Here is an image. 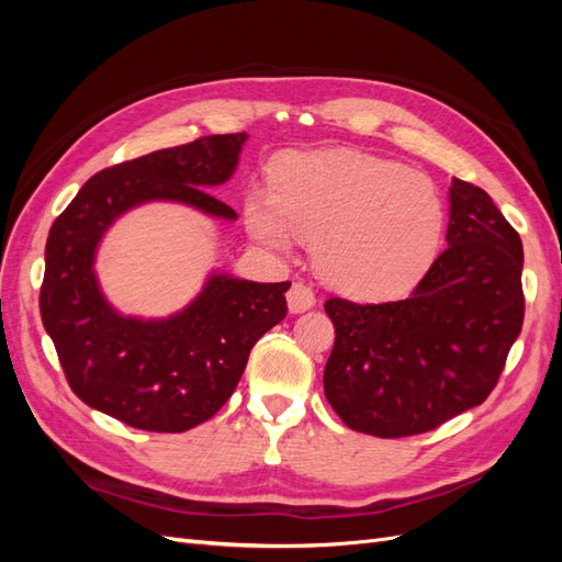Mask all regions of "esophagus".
Here are the masks:
<instances>
[{
    "instance_id": "34e87169",
    "label": "esophagus",
    "mask_w": 562,
    "mask_h": 562,
    "mask_svg": "<svg viewBox=\"0 0 562 562\" xmlns=\"http://www.w3.org/2000/svg\"><path fill=\"white\" fill-rule=\"evenodd\" d=\"M316 304V297H314V291L310 285L304 283H293L291 291H288V307H291L293 314H302L312 310Z\"/></svg>"
}]
</instances>
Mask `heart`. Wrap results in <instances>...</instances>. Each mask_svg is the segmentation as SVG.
<instances>
[{
	"mask_svg": "<svg viewBox=\"0 0 562 562\" xmlns=\"http://www.w3.org/2000/svg\"><path fill=\"white\" fill-rule=\"evenodd\" d=\"M271 190L246 199V223L265 246L314 239L318 274L353 297H389L431 265L446 203L429 176L366 151H318L274 166Z\"/></svg>",
	"mask_w": 562,
	"mask_h": 562,
	"instance_id": "b5f03b06",
	"label": "heart"
}]
</instances>
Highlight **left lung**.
Wrapping results in <instances>:
<instances>
[{
  "label": "left lung",
  "instance_id": "left-lung-1",
  "mask_svg": "<svg viewBox=\"0 0 562 562\" xmlns=\"http://www.w3.org/2000/svg\"><path fill=\"white\" fill-rule=\"evenodd\" d=\"M446 239L411 297L323 304L335 326L323 391L353 431H434L499 382L525 316L520 236L485 190L454 178Z\"/></svg>",
  "mask_w": 562,
  "mask_h": 562
}]
</instances>
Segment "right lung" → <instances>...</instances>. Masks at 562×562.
<instances>
[{
  "label": "right lung",
  "mask_w": 562,
  "mask_h": 562,
  "mask_svg": "<svg viewBox=\"0 0 562 562\" xmlns=\"http://www.w3.org/2000/svg\"><path fill=\"white\" fill-rule=\"evenodd\" d=\"M246 138L206 135L110 166L87 180L50 225L40 291L44 328L75 394L133 429L178 434L211 419L234 394L252 345L288 314L291 281L215 274L171 318H124L100 295L93 274L100 236L138 203L168 199L236 217L203 187L234 173Z\"/></svg>",
  "instance_id": "right-lung-1"
}]
</instances>
